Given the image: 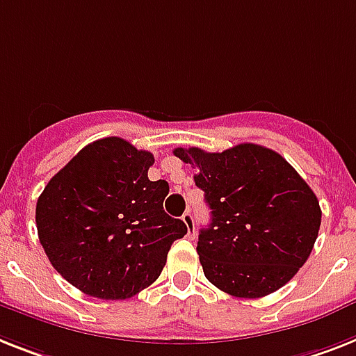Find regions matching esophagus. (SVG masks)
I'll list each match as a JSON object with an SVG mask.
<instances>
[{"instance_id": "1", "label": "esophagus", "mask_w": 356, "mask_h": 356, "mask_svg": "<svg viewBox=\"0 0 356 356\" xmlns=\"http://www.w3.org/2000/svg\"><path fill=\"white\" fill-rule=\"evenodd\" d=\"M181 220H184V224L187 225V231H189V236H195L196 229H195V218H193V214H191V211H185L184 216H181Z\"/></svg>"}]
</instances>
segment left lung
Wrapping results in <instances>:
<instances>
[{
  "label": "left lung",
  "instance_id": "8db88e82",
  "mask_svg": "<svg viewBox=\"0 0 356 356\" xmlns=\"http://www.w3.org/2000/svg\"><path fill=\"white\" fill-rule=\"evenodd\" d=\"M196 169L211 224L200 231L205 278L238 298H260L295 277L322 220L316 195L278 152L240 143L224 152L175 149Z\"/></svg>",
  "mask_w": 356,
  "mask_h": 356
}]
</instances>
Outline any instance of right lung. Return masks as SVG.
I'll use <instances>...</instances> for the list:
<instances>
[{"label": "right lung", "mask_w": 356, "mask_h": 356, "mask_svg": "<svg viewBox=\"0 0 356 356\" xmlns=\"http://www.w3.org/2000/svg\"><path fill=\"white\" fill-rule=\"evenodd\" d=\"M154 156L111 136L83 147L36 204L40 242L52 267L81 293L125 300L160 277L187 225L163 211L165 180H149Z\"/></svg>", "instance_id": "obj_1"}]
</instances>
